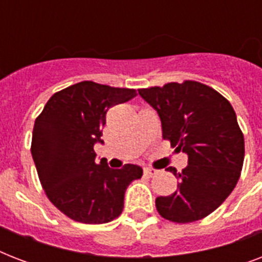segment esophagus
I'll use <instances>...</instances> for the list:
<instances>
[{
	"label": "esophagus",
	"mask_w": 262,
	"mask_h": 262,
	"mask_svg": "<svg viewBox=\"0 0 262 262\" xmlns=\"http://www.w3.org/2000/svg\"><path fill=\"white\" fill-rule=\"evenodd\" d=\"M156 172H158V171H156L155 168H151V167L144 168V175H147V177H154Z\"/></svg>",
	"instance_id": "obj_1"
}]
</instances>
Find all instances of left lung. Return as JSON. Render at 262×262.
<instances>
[{"instance_id": "1", "label": "left lung", "mask_w": 262, "mask_h": 262, "mask_svg": "<svg viewBox=\"0 0 262 262\" xmlns=\"http://www.w3.org/2000/svg\"><path fill=\"white\" fill-rule=\"evenodd\" d=\"M158 113L163 139L185 152L187 166L178 172V189L158 197L164 219L190 223L208 216L231 194L244 166L245 140L235 111L219 92L197 81L139 90Z\"/></svg>"}]
</instances>
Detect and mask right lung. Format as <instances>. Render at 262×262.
Masks as SVG:
<instances>
[{
  "label": "right lung",
  "mask_w": 262,
  "mask_h": 262,
  "mask_svg": "<svg viewBox=\"0 0 262 262\" xmlns=\"http://www.w3.org/2000/svg\"><path fill=\"white\" fill-rule=\"evenodd\" d=\"M136 96L135 90L81 81L54 94L32 132L31 154L47 197L68 217L88 224L121 215L132 181L143 168H110L96 162L95 144L106 125L107 110Z\"/></svg>",
  "instance_id": "add662e5"
}]
</instances>
